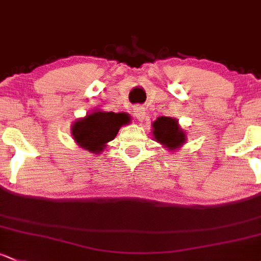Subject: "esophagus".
I'll return each instance as SVG.
<instances>
[{
    "instance_id": "34e87169",
    "label": "esophagus",
    "mask_w": 261,
    "mask_h": 261,
    "mask_svg": "<svg viewBox=\"0 0 261 261\" xmlns=\"http://www.w3.org/2000/svg\"><path fill=\"white\" fill-rule=\"evenodd\" d=\"M145 115H146V112H145V109L142 108V106H136V108H134V116H135L139 121H144Z\"/></svg>"
}]
</instances>
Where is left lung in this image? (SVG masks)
<instances>
[{"label": "left lung", "instance_id": "8db88e82", "mask_svg": "<svg viewBox=\"0 0 261 261\" xmlns=\"http://www.w3.org/2000/svg\"><path fill=\"white\" fill-rule=\"evenodd\" d=\"M152 138L169 151L180 149L186 142V133L174 117L161 116L152 122Z\"/></svg>", "mask_w": 261, "mask_h": 261}]
</instances>
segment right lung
I'll return each mask as SVG.
<instances>
[{
	"instance_id": "1",
	"label": "right lung",
	"mask_w": 261,
	"mask_h": 261,
	"mask_svg": "<svg viewBox=\"0 0 261 261\" xmlns=\"http://www.w3.org/2000/svg\"><path fill=\"white\" fill-rule=\"evenodd\" d=\"M131 116L127 112H110L102 110L87 114L71 126V135L79 146L91 153H101L111 140L116 138L120 127L127 125Z\"/></svg>"
}]
</instances>
